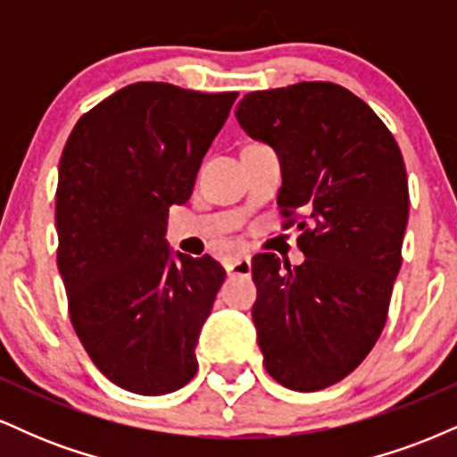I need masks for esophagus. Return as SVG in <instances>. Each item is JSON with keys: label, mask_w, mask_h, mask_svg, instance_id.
Returning <instances> with one entry per match:
<instances>
[{"label": "esophagus", "mask_w": 457, "mask_h": 457, "mask_svg": "<svg viewBox=\"0 0 457 457\" xmlns=\"http://www.w3.org/2000/svg\"><path fill=\"white\" fill-rule=\"evenodd\" d=\"M228 275L234 277H249L251 275V258L249 255H238L232 262H228Z\"/></svg>", "instance_id": "esophagus-1"}]
</instances>
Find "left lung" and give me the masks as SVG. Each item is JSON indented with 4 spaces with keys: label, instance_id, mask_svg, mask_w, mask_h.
<instances>
[{
    "label": "left lung",
    "instance_id": "obj_1",
    "mask_svg": "<svg viewBox=\"0 0 457 457\" xmlns=\"http://www.w3.org/2000/svg\"><path fill=\"white\" fill-rule=\"evenodd\" d=\"M249 137L281 162L283 229H301L305 262L253 258V316L266 371L292 391H320L363 363L389 313L408 223L400 145L359 96L303 81L249 92L236 107Z\"/></svg>",
    "mask_w": 457,
    "mask_h": 457
}]
</instances>
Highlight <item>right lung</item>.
I'll use <instances>...</instances> for the list:
<instances>
[{"label":"right lung","instance_id":"obj_1","mask_svg":"<svg viewBox=\"0 0 457 457\" xmlns=\"http://www.w3.org/2000/svg\"><path fill=\"white\" fill-rule=\"evenodd\" d=\"M238 92L122 87L79 118L60 159L57 269L92 363L113 385L165 395L195 376V345L225 279L211 255H171L167 214L195 187Z\"/></svg>","mask_w":457,"mask_h":457}]
</instances>
